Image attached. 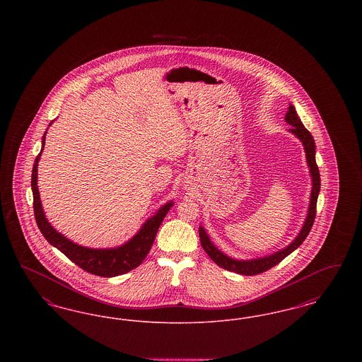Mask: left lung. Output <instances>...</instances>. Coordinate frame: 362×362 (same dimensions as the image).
<instances>
[{"instance_id":"8db88e82","label":"left lung","mask_w":362,"mask_h":362,"mask_svg":"<svg viewBox=\"0 0 362 362\" xmlns=\"http://www.w3.org/2000/svg\"><path fill=\"white\" fill-rule=\"evenodd\" d=\"M285 121L292 126V129H289V132L303 142L304 149H305V156H307V163H308V167H310V177H312V191H310V207H308V214H307L305 223L303 225L297 238L288 247H285L284 250L276 251L273 255H267V257H263V258L251 259V260H238V259L226 257L224 252H221L210 241L205 229L202 226H199V239H201V244H202L204 250L206 251L207 255L211 258V260L217 266H220L221 269H225L228 272H233V273L243 274V276H257V274L267 272L269 269H272V267L278 264L282 259H285L289 254H292L296 248H298L303 244V241L307 239V236H308V233L312 229V225L315 221V216H316L317 195H319V191H320V173H319V168H317V164H316V160H315V141H313V137L310 136V132L304 127L303 122L300 121L293 104H291L289 108H288V112L285 115Z\"/></svg>"}]
</instances>
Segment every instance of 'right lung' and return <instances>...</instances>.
Returning a JSON list of instances; mask_svg holds the SVG:
<instances>
[{
    "label": "right lung",
    "instance_id": "1",
    "mask_svg": "<svg viewBox=\"0 0 362 362\" xmlns=\"http://www.w3.org/2000/svg\"><path fill=\"white\" fill-rule=\"evenodd\" d=\"M45 141H46V133L42 138V151L45 148ZM42 151L35 158L31 187H33V195H34L35 220L45 239L55 248H58L64 255H66L73 263H76L83 270H86V273H90L95 276H107V278L121 276L138 267L149 254L160 225L163 223L164 217L167 216V213L170 211V209L173 206V201L160 207V210L156 213L155 216L146 220V223L141 226L137 235L133 236L127 243L122 244L121 247L98 250V248H88V247L78 245L66 239L59 232H57L52 224L47 221L45 211L42 209L39 189L36 186L37 185V161L40 158Z\"/></svg>",
    "mask_w": 362,
    "mask_h": 362
}]
</instances>
